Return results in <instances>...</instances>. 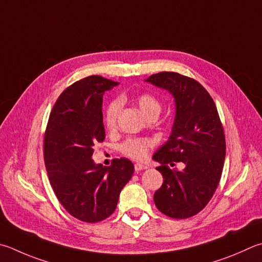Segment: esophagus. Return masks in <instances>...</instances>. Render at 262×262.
<instances>
[{"mask_svg": "<svg viewBox=\"0 0 262 262\" xmlns=\"http://www.w3.org/2000/svg\"><path fill=\"white\" fill-rule=\"evenodd\" d=\"M135 170L136 172H140V170H143V169H146L147 168V166H145V165H142V164H135Z\"/></svg>", "mask_w": 262, "mask_h": 262, "instance_id": "34e87169", "label": "esophagus"}]
</instances>
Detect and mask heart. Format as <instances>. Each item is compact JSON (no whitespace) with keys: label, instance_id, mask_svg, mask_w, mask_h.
<instances>
[{"label":"heart","instance_id":"heart-1","mask_svg":"<svg viewBox=\"0 0 262 262\" xmlns=\"http://www.w3.org/2000/svg\"><path fill=\"white\" fill-rule=\"evenodd\" d=\"M137 105L143 115L150 117L152 115L158 116L161 111V104L155 96L150 94H142L136 98ZM121 108V102L119 99H115L108 104L105 113H104V123L108 130L116 128L119 112ZM152 145L150 140H139V139H129L121 145V151L129 158L141 160L145 158L147 154V149Z\"/></svg>","mask_w":262,"mask_h":262}]
</instances>
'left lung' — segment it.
<instances>
[{
  "label": "left lung",
  "mask_w": 262,
  "mask_h": 262,
  "mask_svg": "<svg viewBox=\"0 0 262 262\" xmlns=\"http://www.w3.org/2000/svg\"><path fill=\"white\" fill-rule=\"evenodd\" d=\"M145 81L167 90L175 103L172 133L152 156L164 178L154 201L165 215L187 219L207 205L220 182L226 157L222 123L210 94L196 80L160 72ZM175 162L185 168L172 169Z\"/></svg>",
  "instance_id": "8db88e82"
}]
</instances>
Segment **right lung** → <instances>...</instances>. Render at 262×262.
Masks as SVG:
<instances>
[{
  "label": "right lung",
  "instance_id": "1",
  "mask_svg": "<svg viewBox=\"0 0 262 262\" xmlns=\"http://www.w3.org/2000/svg\"><path fill=\"white\" fill-rule=\"evenodd\" d=\"M118 84L99 75L74 82L57 99L47 125L43 155L50 184L65 210L83 222L110 216L134 173L126 158L108 167L92 159L94 145L105 139L103 95Z\"/></svg>",
  "mask_w": 262,
  "mask_h": 262
}]
</instances>
